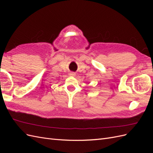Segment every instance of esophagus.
I'll use <instances>...</instances> for the list:
<instances>
[{
    "mask_svg": "<svg viewBox=\"0 0 153 153\" xmlns=\"http://www.w3.org/2000/svg\"><path fill=\"white\" fill-rule=\"evenodd\" d=\"M70 75H71V76H75V73H74V72L70 73Z\"/></svg>",
    "mask_w": 153,
    "mask_h": 153,
    "instance_id": "1",
    "label": "esophagus"
}]
</instances>
